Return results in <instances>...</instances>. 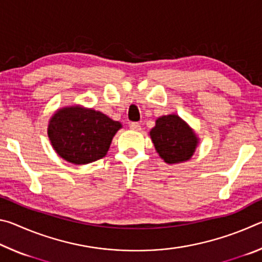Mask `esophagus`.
<instances>
[{"label": "esophagus", "instance_id": "34e87169", "mask_svg": "<svg viewBox=\"0 0 262 262\" xmlns=\"http://www.w3.org/2000/svg\"><path fill=\"white\" fill-rule=\"evenodd\" d=\"M129 127H130V129H133V130H136V132L141 130V125L139 122H132Z\"/></svg>", "mask_w": 262, "mask_h": 262}]
</instances>
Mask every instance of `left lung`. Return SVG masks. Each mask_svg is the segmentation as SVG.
<instances>
[{
    "mask_svg": "<svg viewBox=\"0 0 262 262\" xmlns=\"http://www.w3.org/2000/svg\"><path fill=\"white\" fill-rule=\"evenodd\" d=\"M155 149L164 162L178 164L188 161L198 147L199 139L194 130L179 115H163L150 130Z\"/></svg>",
    "mask_w": 262,
    "mask_h": 262,
    "instance_id": "8db88e82",
    "label": "left lung"
}]
</instances>
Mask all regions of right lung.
<instances>
[{
    "label": "right lung",
    "instance_id": "add662e5",
    "mask_svg": "<svg viewBox=\"0 0 262 262\" xmlns=\"http://www.w3.org/2000/svg\"><path fill=\"white\" fill-rule=\"evenodd\" d=\"M121 127L99 111L76 105L57 110L48 122L47 134L60 157L81 165L105 157Z\"/></svg>",
    "mask_w": 262,
    "mask_h": 262
}]
</instances>
